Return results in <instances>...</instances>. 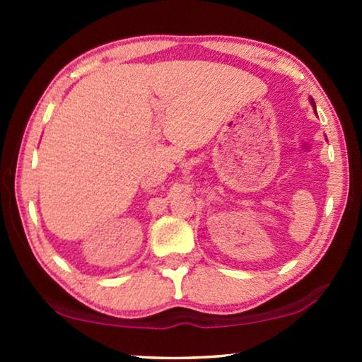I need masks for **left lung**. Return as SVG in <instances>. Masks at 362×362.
<instances>
[{"mask_svg":"<svg viewBox=\"0 0 362 362\" xmlns=\"http://www.w3.org/2000/svg\"><path fill=\"white\" fill-rule=\"evenodd\" d=\"M311 103H313V100H311ZM313 107H315V103H313Z\"/></svg>","mask_w":362,"mask_h":362,"instance_id":"8db88e82","label":"left lung"}]
</instances>
